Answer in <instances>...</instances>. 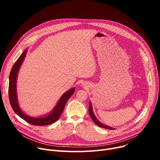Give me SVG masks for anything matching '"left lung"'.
I'll list each match as a JSON object with an SVG mask.
<instances>
[{"label":"left lung","mask_w":160,"mask_h":160,"mask_svg":"<svg viewBox=\"0 0 160 160\" xmlns=\"http://www.w3.org/2000/svg\"><path fill=\"white\" fill-rule=\"evenodd\" d=\"M89 115L90 117H91V119H93V121L95 122V123L98 125V127H101V128H106V129H110V130H114L113 128H112V127H108V126L107 125H105L102 123L100 122L99 121H98V119L96 118L95 115H94V113H93V109H92V105H91V102H89Z\"/></svg>","instance_id":"left-lung-1"}]
</instances>
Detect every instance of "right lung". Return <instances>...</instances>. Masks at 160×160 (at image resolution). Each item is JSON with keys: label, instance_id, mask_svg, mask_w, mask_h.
Masks as SVG:
<instances>
[{"label": "right lung", "instance_id": "right-lung-1", "mask_svg": "<svg viewBox=\"0 0 160 160\" xmlns=\"http://www.w3.org/2000/svg\"><path fill=\"white\" fill-rule=\"evenodd\" d=\"M27 50L28 49L24 50V51L18 58V60L14 63L10 74L9 88H8V94H9L10 102L14 112L27 122L33 125L37 126L51 124L55 122L56 121L58 120L59 118H60V115H62L64 110L65 104L67 103L68 99L74 93L75 88H72L71 89L67 91L66 93H65L61 97L60 100H59V101L53 109V110L52 112H50V113L48 114L47 116L40 117H32L23 113L22 111L21 110L18 103V95H17L16 90V83L18 71L25 56H26Z\"/></svg>", "mask_w": 160, "mask_h": 160}]
</instances>
